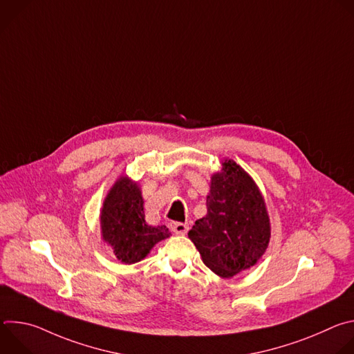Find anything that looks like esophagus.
<instances>
[{
  "instance_id": "1",
  "label": "esophagus",
  "mask_w": 354,
  "mask_h": 354,
  "mask_svg": "<svg viewBox=\"0 0 354 354\" xmlns=\"http://www.w3.org/2000/svg\"><path fill=\"white\" fill-rule=\"evenodd\" d=\"M169 227L175 234H179V235H185L189 230V225L186 223H179V221H172Z\"/></svg>"
}]
</instances>
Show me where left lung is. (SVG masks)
Masks as SVG:
<instances>
[{
    "instance_id": "1",
    "label": "left lung",
    "mask_w": 354,
    "mask_h": 354,
    "mask_svg": "<svg viewBox=\"0 0 354 354\" xmlns=\"http://www.w3.org/2000/svg\"><path fill=\"white\" fill-rule=\"evenodd\" d=\"M206 205L207 214L187 232L205 265L225 279L254 266L270 238L269 216L255 182L228 160L212 178Z\"/></svg>"
}]
</instances>
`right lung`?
Listing matches in <instances>:
<instances>
[{"instance_id":"right-lung-1","label":"right lung","mask_w":354,"mask_h":354,"mask_svg":"<svg viewBox=\"0 0 354 354\" xmlns=\"http://www.w3.org/2000/svg\"><path fill=\"white\" fill-rule=\"evenodd\" d=\"M142 205L138 186L127 176L115 183L104 201L102 236L123 263L140 262L157 242L171 235L165 225L151 227L145 223Z\"/></svg>"}]
</instances>
